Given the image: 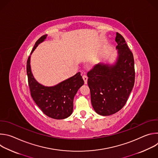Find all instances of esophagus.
Wrapping results in <instances>:
<instances>
[{
  "instance_id": "34e87169",
  "label": "esophagus",
  "mask_w": 158,
  "mask_h": 158,
  "mask_svg": "<svg viewBox=\"0 0 158 158\" xmlns=\"http://www.w3.org/2000/svg\"><path fill=\"white\" fill-rule=\"evenodd\" d=\"M82 78H83V79H84V83L86 84H87V76H86V75H83L82 76Z\"/></svg>"
}]
</instances>
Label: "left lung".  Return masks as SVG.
<instances>
[{
	"label": "left lung",
	"instance_id": "8db88e82",
	"mask_svg": "<svg viewBox=\"0 0 158 158\" xmlns=\"http://www.w3.org/2000/svg\"><path fill=\"white\" fill-rule=\"evenodd\" d=\"M118 57L113 65L99 63L87 73V84L94 110L109 116L126 104L134 84V60L124 38L118 32L115 39Z\"/></svg>",
	"mask_w": 158,
	"mask_h": 158
}]
</instances>
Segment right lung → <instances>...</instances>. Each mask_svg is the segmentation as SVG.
<instances>
[{"label": "right lung", "instance_id": "obj_1", "mask_svg": "<svg viewBox=\"0 0 158 158\" xmlns=\"http://www.w3.org/2000/svg\"><path fill=\"white\" fill-rule=\"evenodd\" d=\"M47 35L40 37L31 51L33 52L38 45L46 39ZM31 56L27 62V74L31 96L44 113L49 118L63 119L68 118L73 110L74 98L84 82L81 73L52 87L39 84L34 77L31 68Z\"/></svg>", "mask_w": 158, "mask_h": 158}]
</instances>
